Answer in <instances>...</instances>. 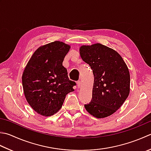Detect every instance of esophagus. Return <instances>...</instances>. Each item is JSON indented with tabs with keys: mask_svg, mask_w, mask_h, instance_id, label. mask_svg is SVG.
Here are the masks:
<instances>
[{
	"mask_svg": "<svg viewBox=\"0 0 151 151\" xmlns=\"http://www.w3.org/2000/svg\"><path fill=\"white\" fill-rule=\"evenodd\" d=\"M76 84H77L78 88H81V86H82V82L80 81H78L76 82Z\"/></svg>",
	"mask_w": 151,
	"mask_h": 151,
	"instance_id": "1",
	"label": "esophagus"
}]
</instances>
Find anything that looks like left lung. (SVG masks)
Returning a JSON list of instances; mask_svg holds the SVG:
<instances>
[{
	"label": "left lung",
	"instance_id": "left-lung-1",
	"mask_svg": "<svg viewBox=\"0 0 151 151\" xmlns=\"http://www.w3.org/2000/svg\"><path fill=\"white\" fill-rule=\"evenodd\" d=\"M80 54L90 66L94 76L92 99L84 105L86 110L97 119L110 116L129 95L128 68L119 53L99 43L82 46Z\"/></svg>",
	"mask_w": 151,
	"mask_h": 151
}]
</instances>
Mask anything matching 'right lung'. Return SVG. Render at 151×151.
<instances>
[{
    "label": "right lung",
    "instance_id": "right-lung-1",
    "mask_svg": "<svg viewBox=\"0 0 151 151\" xmlns=\"http://www.w3.org/2000/svg\"><path fill=\"white\" fill-rule=\"evenodd\" d=\"M70 46L55 41L34 52L22 75L23 92L35 111L45 116L60 110L66 95L74 91L75 82L70 81L63 61Z\"/></svg>",
    "mask_w": 151,
    "mask_h": 151
}]
</instances>
